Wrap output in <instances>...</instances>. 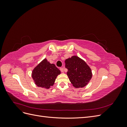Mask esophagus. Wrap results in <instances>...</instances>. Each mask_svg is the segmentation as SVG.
Masks as SVG:
<instances>
[{"label": "esophagus", "mask_w": 127, "mask_h": 127, "mask_svg": "<svg viewBox=\"0 0 127 127\" xmlns=\"http://www.w3.org/2000/svg\"><path fill=\"white\" fill-rule=\"evenodd\" d=\"M60 70H61V71L62 72H64V68H60Z\"/></svg>", "instance_id": "esophagus-1"}]
</instances>
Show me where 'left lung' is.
<instances>
[{
  "label": "left lung",
  "instance_id": "left-lung-1",
  "mask_svg": "<svg viewBox=\"0 0 127 127\" xmlns=\"http://www.w3.org/2000/svg\"><path fill=\"white\" fill-rule=\"evenodd\" d=\"M67 75L72 86L75 88L86 86L92 77V72L85 61L77 56H72L64 61Z\"/></svg>",
  "mask_w": 127,
  "mask_h": 127
}]
</instances>
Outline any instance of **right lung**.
Listing matches in <instances>:
<instances>
[{"label": "right lung", "mask_w": 127, "mask_h": 127, "mask_svg": "<svg viewBox=\"0 0 127 127\" xmlns=\"http://www.w3.org/2000/svg\"><path fill=\"white\" fill-rule=\"evenodd\" d=\"M60 74V70L55 64H50L44 58L34 67L31 76L37 86L48 90L54 85L57 77Z\"/></svg>", "instance_id": "1"}]
</instances>
